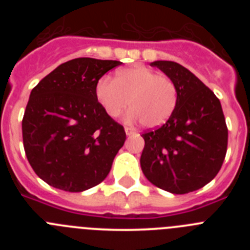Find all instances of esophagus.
Returning <instances> with one entry per match:
<instances>
[{"label":"esophagus","instance_id":"obj_1","mask_svg":"<svg viewBox=\"0 0 250 250\" xmlns=\"http://www.w3.org/2000/svg\"><path fill=\"white\" fill-rule=\"evenodd\" d=\"M125 132H126V135H132V134H135V130L130 126H125Z\"/></svg>","mask_w":250,"mask_h":250}]
</instances>
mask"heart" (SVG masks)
<instances>
[{"mask_svg":"<svg viewBox=\"0 0 250 250\" xmlns=\"http://www.w3.org/2000/svg\"><path fill=\"white\" fill-rule=\"evenodd\" d=\"M96 98L110 118H118L129 106V120H141L146 127H158L171 116L178 90L170 77L145 66L118 72L115 80L105 76L96 83Z\"/></svg>","mask_w":250,"mask_h":250,"instance_id":"b5f03b06","label":"heart"}]
</instances>
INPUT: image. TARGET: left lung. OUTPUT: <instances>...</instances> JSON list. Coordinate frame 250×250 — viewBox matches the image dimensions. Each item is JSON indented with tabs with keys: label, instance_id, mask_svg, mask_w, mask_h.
<instances>
[{
	"label": "left lung",
	"instance_id": "8db88e82",
	"mask_svg": "<svg viewBox=\"0 0 250 250\" xmlns=\"http://www.w3.org/2000/svg\"><path fill=\"white\" fill-rule=\"evenodd\" d=\"M174 81L178 101L169 120L143 134L141 170L151 184L173 194L198 190L219 173L228 146V127L219 99L188 68L154 61Z\"/></svg>",
	"mask_w": 250,
	"mask_h": 250
}]
</instances>
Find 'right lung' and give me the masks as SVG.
<instances>
[{
    "label": "right lung",
    "instance_id": "obj_1",
    "mask_svg": "<svg viewBox=\"0 0 250 250\" xmlns=\"http://www.w3.org/2000/svg\"><path fill=\"white\" fill-rule=\"evenodd\" d=\"M120 61L79 57L35 86L22 119L26 156L51 187L71 193L100 184L126 134L96 98V83Z\"/></svg>",
    "mask_w": 250,
    "mask_h": 250
}]
</instances>
